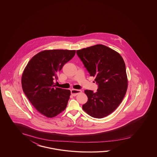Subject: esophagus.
I'll use <instances>...</instances> for the list:
<instances>
[{"label": "esophagus", "instance_id": "34e87169", "mask_svg": "<svg viewBox=\"0 0 157 157\" xmlns=\"http://www.w3.org/2000/svg\"><path fill=\"white\" fill-rule=\"evenodd\" d=\"M81 93H82V90H76V89L71 90V93L72 95H73V96H76Z\"/></svg>", "mask_w": 157, "mask_h": 157}]
</instances>
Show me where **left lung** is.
I'll list each match as a JSON object with an SVG mask.
<instances>
[{
	"mask_svg": "<svg viewBox=\"0 0 157 157\" xmlns=\"http://www.w3.org/2000/svg\"><path fill=\"white\" fill-rule=\"evenodd\" d=\"M76 53L98 85L95 93L85 90L88 100L83 110L93 117H105L119 106L127 92L128 79L123 59L101 44L78 50Z\"/></svg>",
	"mask_w": 157,
	"mask_h": 157,
	"instance_id": "8db88e82",
	"label": "left lung"
}]
</instances>
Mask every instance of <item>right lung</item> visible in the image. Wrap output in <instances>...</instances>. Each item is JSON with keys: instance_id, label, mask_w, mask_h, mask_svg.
<instances>
[{"instance_id": "1", "label": "right lung", "mask_w": 157, "mask_h": 157, "mask_svg": "<svg viewBox=\"0 0 157 157\" xmlns=\"http://www.w3.org/2000/svg\"><path fill=\"white\" fill-rule=\"evenodd\" d=\"M75 50L53 49L38 53L28 62L22 75L25 94L41 114L52 118L66 108L71 91L56 87L57 72L74 56Z\"/></svg>"}]
</instances>
